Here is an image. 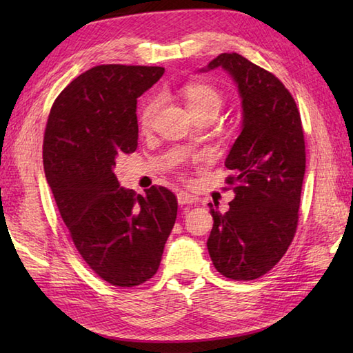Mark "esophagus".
I'll return each instance as SVG.
<instances>
[{
	"mask_svg": "<svg viewBox=\"0 0 353 353\" xmlns=\"http://www.w3.org/2000/svg\"><path fill=\"white\" fill-rule=\"evenodd\" d=\"M177 201H179V205H191V203H194V201H196V197H194L192 194H190V192L181 191L177 194Z\"/></svg>",
	"mask_w": 353,
	"mask_h": 353,
	"instance_id": "1",
	"label": "esophagus"
}]
</instances>
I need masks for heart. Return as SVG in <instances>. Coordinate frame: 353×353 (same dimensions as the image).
Instances as JSON below:
<instances>
[{
  "mask_svg": "<svg viewBox=\"0 0 353 353\" xmlns=\"http://www.w3.org/2000/svg\"><path fill=\"white\" fill-rule=\"evenodd\" d=\"M183 97L186 101V106H188L192 117L199 114H203V112H214V114H219L223 104V97L216 91V89L211 85L206 83H191L183 89ZM161 100L159 99H152L148 100L147 104L141 110L139 123L144 130L152 127L154 117L159 110Z\"/></svg>",
  "mask_w": 353,
  "mask_h": 353,
  "instance_id": "heart-1",
  "label": "heart"
}]
</instances>
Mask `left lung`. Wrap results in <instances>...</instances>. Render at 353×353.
I'll return each instance as SVG.
<instances>
[{"instance_id": "1", "label": "left lung", "mask_w": 353, "mask_h": 353, "mask_svg": "<svg viewBox=\"0 0 353 353\" xmlns=\"http://www.w3.org/2000/svg\"><path fill=\"white\" fill-rule=\"evenodd\" d=\"M234 79L241 97V133L224 165L235 176V199L221 214L211 206L214 226L208 250L216 272L253 281L270 272L288 250L299 221L305 176V139L296 101L282 81L236 52L209 62Z\"/></svg>"}]
</instances>
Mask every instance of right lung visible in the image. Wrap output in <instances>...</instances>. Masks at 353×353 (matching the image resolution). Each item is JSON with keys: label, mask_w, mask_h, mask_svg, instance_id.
I'll return each mask as SVG.
<instances>
[{"label": "right lung", "mask_w": 353, "mask_h": 353, "mask_svg": "<svg viewBox=\"0 0 353 353\" xmlns=\"http://www.w3.org/2000/svg\"><path fill=\"white\" fill-rule=\"evenodd\" d=\"M161 66L100 65L80 74L52 104L43 137L45 177L76 249L97 276L137 287L159 268L177 216L163 186L141 196L119 186L118 156L138 147V97Z\"/></svg>", "instance_id": "1"}]
</instances>
